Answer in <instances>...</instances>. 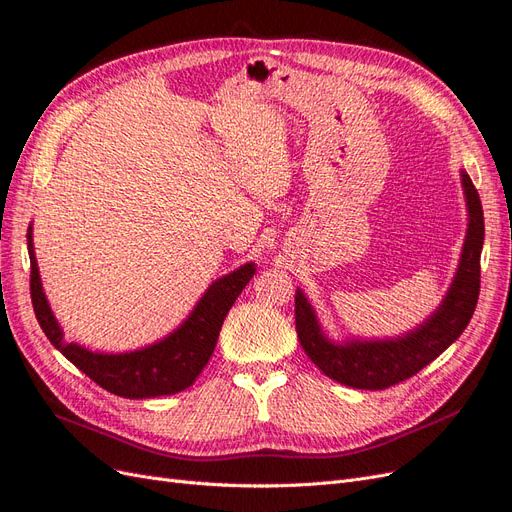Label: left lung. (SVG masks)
Masks as SVG:
<instances>
[{"instance_id": "1", "label": "left lung", "mask_w": 512, "mask_h": 512, "mask_svg": "<svg viewBox=\"0 0 512 512\" xmlns=\"http://www.w3.org/2000/svg\"><path fill=\"white\" fill-rule=\"evenodd\" d=\"M461 188L468 209V230L455 277L442 303L412 331L384 339L348 337L335 342L322 329L316 309L305 297V292L297 288L294 320H297L299 342L324 376L344 386H352V389H389L438 359L468 327L480 290V252H483L485 241V220L478 192L463 168Z\"/></svg>"}]
</instances>
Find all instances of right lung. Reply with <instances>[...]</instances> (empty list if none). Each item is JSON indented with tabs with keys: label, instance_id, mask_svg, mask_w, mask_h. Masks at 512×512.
Wrapping results in <instances>:
<instances>
[{
	"label": "right lung",
	"instance_id": "right-lung-1",
	"mask_svg": "<svg viewBox=\"0 0 512 512\" xmlns=\"http://www.w3.org/2000/svg\"><path fill=\"white\" fill-rule=\"evenodd\" d=\"M27 252L32 262V303L44 335L85 376L108 393L126 399L175 395L192 386L211 359L228 309L256 273L254 262H245L239 269L218 277L198 299L190 316L158 342L128 352H98L64 342V329L42 288L34 252V224L27 228Z\"/></svg>",
	"mask_w": 512,
	"mask_h": 512
}]
</instances>
